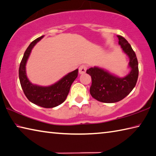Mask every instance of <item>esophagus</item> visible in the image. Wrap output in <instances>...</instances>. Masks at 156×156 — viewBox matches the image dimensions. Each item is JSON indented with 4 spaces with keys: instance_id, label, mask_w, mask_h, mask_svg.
<instances>
[{
    "instance_id": "1",
    "label": "esophagus",
    "mask_w": 156,
    "mask_h": 156,
    "mask_svg": "<svg viewBox=\"0 0 156 156\" xmlns=\"http://www.w3.org/2000/svg\"><path fill=\"white\" fill-rule=\"evenodd\" d=\"M87 67L85 65H82L80 67H79V73L80 74H83L86 72Z\"/></svg>"
}]
</instances>
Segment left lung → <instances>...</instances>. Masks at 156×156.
Returning a JSON list of instances; mask_svg holds the SVG:
<instances>
[{"label":"left lung","instance_id":"left-lung-1","mask_svg":"<svg viewBox=\"0 0 156 156\" xmlns=\"http://www.w3.org/2000/svg\"><path fill=\"white\" fill-rule=\"evenodd\" d=\"M119 44L129 58L131 72L124 78L110 74L97 67H90L87 73L91 76L90 93L93 98L104 103H115L123 100L136 86L138 77V63L136 55L123 37L117 35Z\"/></svg>","mask_w":156,"mask_h":156}]
</instances>
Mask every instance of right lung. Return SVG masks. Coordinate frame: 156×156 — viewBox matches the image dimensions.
I'll list each match as a JSON object with an SVG mask.
<instances>
[{
    "label": "right lung",
    "mask_w": 156,
    "mask_h": 156,
    "mask_svg": "<svg viewBox=\"0 0 156 156\" xmlns=\"http://www.w3.org/2000/svg\"><path fill=\"white\" fill-rule=\"evenodd\" d=\"M44 36L37 38L27 48L19 67V78L24 95L28 100L36 105L50 108L60 105L66 100L71 85L77 78L78 69H76L49 87H39L30 83L26 74V63L34 46Z\"/></svg>",
    "instance_id": "add662e5"
}]
</instances>
